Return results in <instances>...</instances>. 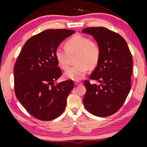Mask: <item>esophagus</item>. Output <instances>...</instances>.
Returning <instances> with one entry per match:
<instances>
[{"mask_svg": "<svg viewBox=\"0 0 147 147\" xmlns=\"http://www.w3.org/2000/svg\"><path fill=\"white\" fill-rule=\"evenodd\" d=\"M75 85H80V84H82V82H79V81H75Z\"/></svg>", "mask_w": 147, "mask_h": 147, "instance_id": "34e87169", "label": "esophagus"}]
</instances>
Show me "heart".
Masks as SVG:
<instances>
[{"label": "heart", "instance_id": "b5f03b06", "mask_svg": "<svg viewBox=\"0 0 147 147\" xmlns=\"http://www.w3.org/2000/svg\"><path fill=\"white\" fill-rule=\"evenodd\" d=\"M65 48L58 47L55 57L59 65L62 69H66L70 65V56L76 55V65L69 68L64 73L65 78L78 81L82 79L89 67L94 68L98 63L101 55L99 43L90 40L88 36L77 34L69 38L65 43Z\"/></svg>", "mask_w": 147, "mask_h": 147}]
</instances>
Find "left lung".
<instances>
[{
	"label": "left lung",
	"instance_id": "obj_1",
	"mask_svg": "<svg viewBox=\"0 0 147 147\" xmlns=\"http://www.w3.org/2000/svg\"><path fill=\"white\" fill-rule=\"evenodd\" d=\"M99 43L101 55L90 79L99 85L84 82L86 92L83 102L86 109L98 117H107L122 107L131 90L133 59L122 36L104 27L82 30Z\"/></svg>",
	"mask_w": 147,
	"mask_h": 147
}]
</instances>
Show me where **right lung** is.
Instances as JSON below:
<instances>
[{
	"instance_id": "add662e5",
	"label": "right lung",
	"mask_w": 147,
	"mask_h": 147,
	"mask_svg": "<svg viewBox=\"0 0 147 147\" xmlns=\"http://www.w3.org/2000/svg\"><path fill=\"white\" fill-rule=\"evenodd\" d=\"M75 33L65 29L48 30L29 38L14 66V90L23 107L43 121L55 119L65 110L67 97L74 88L67 80L55 85L62 72L55 52L62 41Z\"/></svg>"
}]
</instances>
